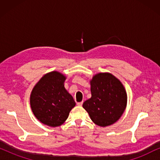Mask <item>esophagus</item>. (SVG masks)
Masks as SVG:
<instances>
[{"mask_svg":"<svg viewBox=\"0 0 160 160\" xmlns=\"http://www.w3.org/2000/svg\"><path fill=\"white\" fill-rule=\"evenodd\" d=\"M82 103H83V102H77V105L78 106H82Z\"/></svg>","mask_w":160,"mask_h":160,"instance_id":"esophagus-1","label":"esophagus"}]
</instances>
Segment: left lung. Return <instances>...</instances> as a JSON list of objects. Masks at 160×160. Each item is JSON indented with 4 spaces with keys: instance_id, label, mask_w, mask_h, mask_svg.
<instances>
[{
    "instance_id": "8db88e82",
    "label": "left lung",
    "mask_w": 160,
    "mask_h": 160,
    "mask_svg": "<svg viewBox=\"0 0 160 160\" xmlns=\"http://www.w3.org/2000/svg\"><path fill=\"white\" fill-rule=\"evenodd\" d=\"M90 83L92 97L83 103L94 123L107 127L117 122L125 111L128 95L119 79L108 72L93 76Z\"/></svg>"
}]
</instances>
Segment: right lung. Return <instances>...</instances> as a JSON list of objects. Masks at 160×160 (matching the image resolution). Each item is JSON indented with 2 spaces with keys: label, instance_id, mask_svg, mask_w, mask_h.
Masks as SVG:
<instances>
[{
  "label": "right lung",
  "instance_id": "add662e5",
  "mask_svg": "<svg viewBox=\"0 0 160 160\" xmlns=\"http://www.w3.org/2000/svg\"><path fill=\"white\" fill-rule=\"evenodd\" d=\"M66 76L54 71L43 75L32 89L31 110L37 119L49 127L62 125L76 106L73 97L64 87Z\"/></svg>",
  "mask_w": 160,
  "mask_h": 160
}]
</instances>
